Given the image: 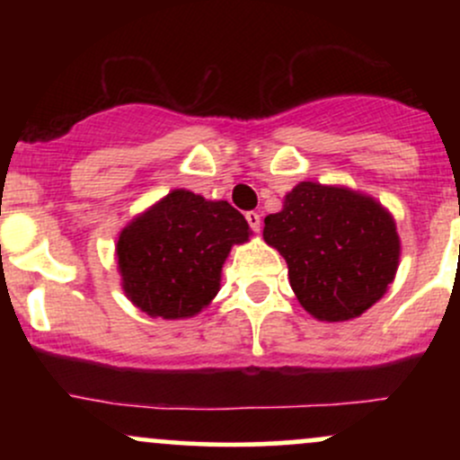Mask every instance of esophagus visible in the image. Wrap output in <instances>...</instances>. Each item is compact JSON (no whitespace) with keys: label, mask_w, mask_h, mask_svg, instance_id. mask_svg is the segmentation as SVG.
I'll use <instances>...</instances> for the list:
<instances>
[{"label":"esophagus","mask_w":460,"mask_h":460,"mask_svg":"<svg viewBox=\"0 0 460 460\" xmlns=\"http://www.w3.org/2000/svg\"><path fill=\"white\" fill-rule=\"evenodd\" d=\"M246 220H248V225H251V229L255 231V234H260V229H261V216L257 214V212H248V214H246Z\"/></svg>","instance_id":"obj_1"}]
</instances>
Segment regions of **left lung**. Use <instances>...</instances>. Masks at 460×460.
I'll use <instances>...</instances> for the list:
<instances>
[{
	"label": "left lung",
	"mask_w": 460,
	"mask_h": 460,
	"mask_svg": "<svg viewBox=\"0 0 460 460\" xmlns=\"http://www.w3.org/2000/svg\"><path fill=\"white\" fill-rule=\"evenodd\" d=\"M263 240L288 261L298 303L320 322H346L387 294L400 266L395 220L346 186L300 181L263 218Z\"/></svg>",
	"instance_id": "left-lung-1"
}]
</instances>
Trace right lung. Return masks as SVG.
<instances>
[{
	"label": "right lung",
	"mask_w": 460,
	"mask_h": 460,
	"mask_svg": "<svg viewBox=\"0 0 460 460\" xmlns=\"http://www.w3.org/2000/svg\"><path fill=\"white\" fill-rule=\"evenodd\" d=\"M248 235L244 216L226 200L171 190L119 234L120 288L151 318H192L216 298L231 246Z\"/></svg>",
	"instance_id": "right-lung-1"
}]
</instances>
